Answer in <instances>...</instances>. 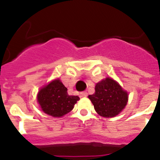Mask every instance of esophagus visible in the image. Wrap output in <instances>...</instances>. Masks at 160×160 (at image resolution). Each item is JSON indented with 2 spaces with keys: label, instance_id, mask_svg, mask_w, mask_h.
<instances>
[{
  "label": "esophagus",
  "instance_id": "1",
  "mask_svg": "<svg viewBox=\"0 0 160 160\" xmlns=\"http://www.w3.org/2000/svg\"><path fill=\"white\" fill-rule=\"evenodd\" d=\"M81 97H87V91H82V92H81Z\"/></svg>",
  "mask_w": 160,
  "mask_h": 160
}]
</instances>
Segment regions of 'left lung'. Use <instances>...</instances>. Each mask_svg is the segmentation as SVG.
Segmentation results:
<instances>
[{"label":"left lung","instance_id":"obj_1","mask_svg":"<svg viewBox=\"0 0 160 160\" xmlns=\"http://www.w3.org/2000/svg\"><path fill=\"white\" fill-rule=\"evenodd\" d=\"M88 98L98 114L106 118H111L116 116L126 107L128 94L117 82L107 78L96 84L95 92Z\"/></svg>","mask_w":160,"mask_h":160}]
</instances>
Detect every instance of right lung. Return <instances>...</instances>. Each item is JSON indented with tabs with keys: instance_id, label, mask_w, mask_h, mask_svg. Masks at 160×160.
<instances>
[{
	"instance_id": "1",
	"label": "right lung",
	"mask_w": 160,
	"mask_h": 160,
	"mask_svg": "<svg viewBox=\"0 0 160 160\" xmlns=\"http://www.w3.org/2000/svg\"><path fill=\"white\" fill-rule=\"evenodd\" d=\"M79 97L69 95L67 88L59 79L40 90L38 101L42 111L53 117H62L71 111Z\"/></svg>"
}]
</instances>
